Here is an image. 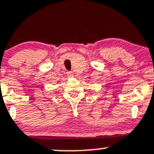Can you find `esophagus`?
<instances>
[{"instance_id": "esophagus-1", "label": "esophagus", "mask_w": 154, "mask_h": 154, "mask_svg": "<svg viewBox=\"0 0 154 154\" xmlns=\"http://www.w3.org/2000/svg\"><path fill=\"white\" fill-rule=\"evenodd\" d=\"M67 75H68V77H74V74H73V73L71 72H67Z\"/></svg>"}]
</instances>
